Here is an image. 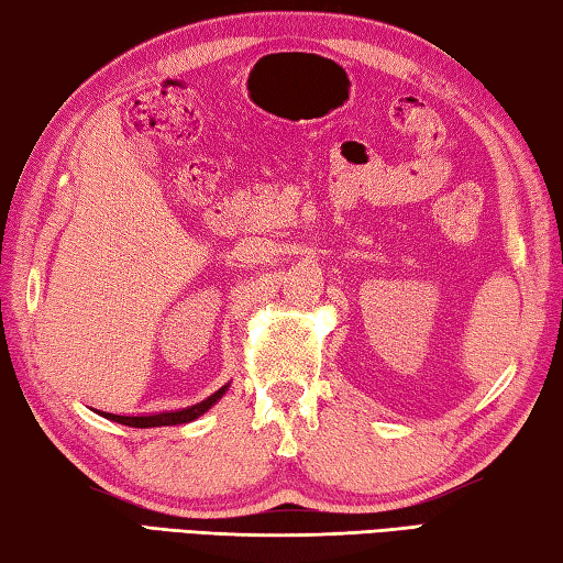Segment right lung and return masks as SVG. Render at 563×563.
<instances>
[{
    "mask_svg": "<svg viewBox=\"0 0 563 563\" xmlns=\"http://www.w3.org/2000/svg\"><path fill=\"white\" fill-rule=\"evenodd\" d=\"M227 388H230V383L222 386L217 393H212L210 398H205L202 402H197V406L190 408H183V410H170V412H153V416H115V412H103V410H96L101 418H108L113 422H121V426L128 428H161V426H185V422H192L200 416H205L207 410H210L217 400H220Z\"/></svg>",
    "mask_w": 563,
    "mask_h": 563,
    "instance_id": "1",
    "label": "right lung"
}]
</instances>
